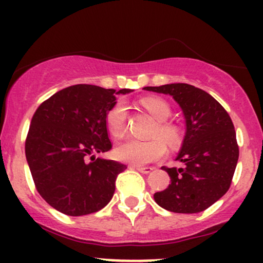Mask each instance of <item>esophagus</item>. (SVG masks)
<instances>
[{"label":"esophagus","mask_w":263,"mask_h":263,"mask_svg":"<svg viewBox=\"0 0 263 263\" xmlns=\"http://www.w3.org/2000/svg\"><path fill=\"white\" fill-rule=\"evenodd\" d=\"M136 170H137L138 172H141V173H151V172L153 171L152 167H141V165H136Z\"/></svg>","instance_id":"esophagus-1"}]
</instances>
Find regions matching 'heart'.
I'll return each instance as SVG.
<instances>
[{"label":"heart","mask_w":263,"mask_h":263,"mask_svg":"<svg viewBox=\"0 0 263 263\" xmlns=\"http://www.w3.org/2000/svg\"><path fill=\"white\" fill-rule=\"evenodd\" d=\"M140 102L144 110L148 111L158 121L155 131H153V136L162 137L172 146L179 143V127L174 123L165 121L171 115V107L168 102L161 98H157V96H147V98L141 99ZM127 120V104L122 100L115 102L105 117L108 132L116 138L122 137L125 135ZM165 155H167V146L161 138H153L149 141L128 140L119 144L115 149V156L119 161L137 165L156 162L158 159H162Z\"/></svg>","instance_id":"1"}]
</instances>
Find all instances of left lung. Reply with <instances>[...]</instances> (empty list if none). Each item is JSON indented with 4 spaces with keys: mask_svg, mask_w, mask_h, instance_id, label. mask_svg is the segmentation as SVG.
<instances>
[{
    "mask_svg": "<svg viewBox=\"0 0 263 263\" xmlns=\"http://www.w3.org/2000/svg\"><path fill=\"white\" fill-rule=\"evenodd\" d=\"M168 93L182 107L186 132L177 161L182 168L162 167L171 177L167 189L157 192L159 206L173 213H200L230 188L238 159L234 123L213 96L189 84L146 86Z\"/></svg>",
    "mask_w": 263,
    "mask_h": 263,
    "instance_id": "8db88e82",
    "label": "left lung"
}]
</instances>
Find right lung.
<instances>
[{
    "label": "right lung",
    "mask_w": 263,
    "mask_h": 263,
    "mask_svg": "<svg viewBox=\"0 0 263 263\" xmlns=\"http://www.w3.org/2000/svg\"><path fill=\"white\" fill-rule=\"evenodd\" d=\"M114 89L78 84L39 105L26 138V158L35 189L50 206L70 216L106 206L122 163L95 158L111 149L105 117L116 102Z\"/></svg>",
    "instance_id": "1"
}]
</instances>
